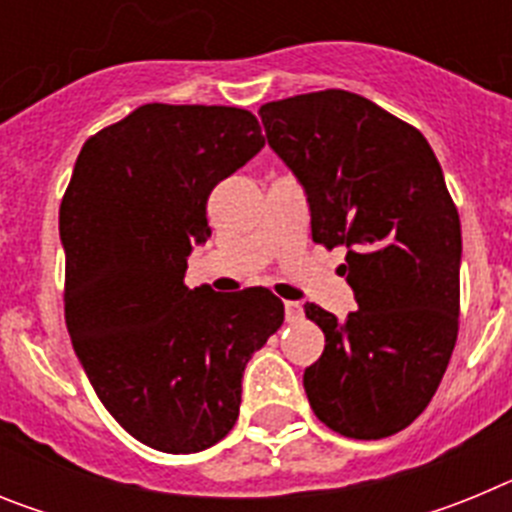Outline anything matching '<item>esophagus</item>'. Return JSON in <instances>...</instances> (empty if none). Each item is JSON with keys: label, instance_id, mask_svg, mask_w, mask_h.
I'll list each match as a JSON object with an SVG mask.
<instances>
[{"label": "esophagus", "instance_id": "34e87169", "mask_svg": "<svg viewBox=\"0 0 512 512\" xmlns=\"http://www.w3.org/2000/svg\"><path fill=\"white\" fill-rule=\"evenodd\" d=\"M284 315H287L289 323H297V320H302V305H300V302H284Z\"/></svg>", "mask_w": 512, "mask_h": 512}]
</instances>
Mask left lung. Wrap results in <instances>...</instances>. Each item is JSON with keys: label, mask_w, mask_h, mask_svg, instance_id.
<instances>
[{"label": "left lung", "mask_w": 512, "mask_h": 512, "mask_svg": "<svg viewBox=\"0 0 512 512\" xmlns=\"http://www.w3.org/2000/svg\"><path fill=\"white\" fill-rule=\"evenodd\" d=\"M259 115L305 189L312 241L346 248L359 305L346 320L305 305L325 333L302 379L312 413L346 438L392 436L428 408L459 336L461 223L441 164L418 128L343 89Z\"/></svg>", "instance_id": "8db88e82"}]
</instances>
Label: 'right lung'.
<instances>
[{
  "mask_svg": "<svg viewBox=\"0 0 512 512\" xmlns=\"http://www.w3.org/2000/svg\"><path fill=\"white\" fill-rule=\"evenodd\" d=\"M264 148L259 120L223 104H143L84 143L58 212L63 310L94 392L166 454L230 433L253 351L284 323L266 287L184 284L210 238L207 197Z\"/></svg>",
  "mask_w": 512,
  "mask_h": 512,
  "instance_id": "add662e5",
  "label": "right lung"
}]
</instances>
